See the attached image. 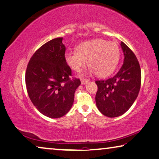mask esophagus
Returning a JSON list of instances; mask_svg holds the SVG:
<instances>
[{
    "mask_svg": "<svg viewBox=\"0 0 159 159\" xmlns=\"http://www.w3.org/2000/svg\"><path fill=\"white\" fill-rule=\"evenodd\" d=\"M88 82H89V80H87V79H82V80H81V83H82V84H87Z\"/></svg>",
    "mask_w": 159,
    "mask_h": 159,
    "instance_id": "1",
    "label": "esophagus"
}]
</instances>
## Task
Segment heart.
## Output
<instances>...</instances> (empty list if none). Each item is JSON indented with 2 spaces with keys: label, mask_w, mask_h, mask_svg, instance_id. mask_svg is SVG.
Listing matches in <instances>:
<instances>
[{
  "label": "heart",
  "mask_w": 159,
  "mask_h": 159,
  "mask_svg": "<svg viewBox=\"0 0 159 159\" xmlns=\"http://www.w3.org/2000/svg\"><path fill=\"white\" fill-rule=\"evenodd\" d=\"M120 54V48L116 42L97 39L79 45L77 51H66L64 59L75 72H80L87 60L89 72L103 77L113 72L119 61Z\"/></svg>",
  "instance_id": "1"
}]
</instances>
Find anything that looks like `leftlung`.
<instances>
[{
    "label": "left lung",
    "mask_w": 159,
    "mask_h": 159,
    "mask_svg": "<svg viewBox=\"0 0 159 159\" xmlns=\"http://www.w3.org/2000/svg\"><path fill=\"white\" fill-rule=\"evenodd\" d=\"M124 54L123 64L113 77L96 81L97 107L105 116H120L132 106L139 95L141 71L139 61L125 43L121 41Z\"/></svg>",
    "instance_id": "obj_1"
}]
</instances>
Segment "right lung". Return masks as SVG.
Returning a JSON list of instances; mask_svg holds the SVG:
<instances>
[{
	"mask_svg": "<svg viewBox=\"0 0 159 159\" xmlns=\"http://www.w3.org/2000/svg\"><path fill=\"white\" fill-rule=\"evenodd\" d=\"M62 39H54L41 46L30 59L25 76L30 100L41 114L51 118L70 111L81 84L79 79H70L72 70L64 59Z\"/></svg>",
	"mask_w": 159,
	"mask_h": 159,
	"instance_id": "add662e5",
	"label": "right lung"
}]
</instances>
